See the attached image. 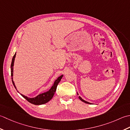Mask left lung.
Here are the masks:
<instances>
[{
	"label": "left lung",
	"instance_id": "8db88e82",
	"mask_svg": "<svg viewBox=\"0 0 130 130\" xmlns=\"http://www.w3.org/2000/svg\"><path fill=\"white\" fill-rule=\"evenodd\" d=\"M77 95H78V92H77ZM78 98L80 99L82 102H84V103H86V104H92V103H89V102H86V101H85V100H84V99H83L81 98V97H80V96H78Z\"/></svg>",
	"mask_w": 130,
	"mask_h": 130
}]
</instances>
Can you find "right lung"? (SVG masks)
Wrapping results in <instances>:
<instances>
[{
    "mask_svg": "<svg viewBox=\"0 0 130 130\" xmlns=\"http://www.w3.org/2000/svg\"><path fill=\"white\" fill-rule=\"evenodd\" d=\"M15 55H16V53H15V54L14 55V56H13V57L12 58L11 66H10V70H11V76H12V83H13V85H14L15 89L17 90L16 87H15V84L13 80V66H14V59L15 58ZM63 75L59 76V77L57 78V80H55L53 85L51 87V88H50L48 91L44 92H43V93L40 94L38 95H37L36 97L29 98V97L25 96V95H23L22 94H20V92H18V91H17H17L21 94V96H23L25 99L27 100L28 102L31 103V104H33L34 105H41V104H45V103L49 102L50 100L52 99V98L53 97L55 92V91H56L57 87L58 86V84H59V82L60 81V80H61V79L63 77Z\"/></svg>",
    "mask_w": 130,
    "mask_h": 130,
    "instance_id": "add662e5",
    "label": "right lung"
}]
</instances>
